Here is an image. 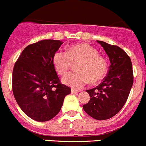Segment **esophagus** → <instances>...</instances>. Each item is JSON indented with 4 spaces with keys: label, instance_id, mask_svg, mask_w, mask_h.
Returning <instances> with one entry per match:
<instances>
[{
    "label": "esophagus",
    "instance_id": "esophagus-1",
    "mask_svg": "<svg viewBox=\"0 0 146 146\" xmlns=\"http://www.w3.org/2000/svg\"><path fill=\"white\" fill-rule=\"evenodd\" d=\"M80 92V91L76 90V89H72V90H71L72 94H76V93H78V92Z\"/></svg>",
    "mask_w": 146,
    "mask_h": 146
}]
</instances>
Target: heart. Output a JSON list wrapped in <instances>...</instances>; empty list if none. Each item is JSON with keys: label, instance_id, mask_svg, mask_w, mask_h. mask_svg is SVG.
I'll use <instances>...</instances> for the list:
<instances>
[{"label": "heart", "instance_id": "obj_1", "mask_svg": "<svg viewBox=\"0 0 146 146\" xmlns=\"http://www.w3.org/2000/svg\"><path fill=\"white\" fill-rule=\"evenodd\" d=\"M78 72L67 74L62 78V82L74 89H80L89 82L96 83L106 75L108 64L106 59L99 55V52L86 43L75 44L67 51L57 50L53 56V64L56 71L64 75L71 68L73 63L79 62Z\"/></svg>", "mask_w": 146, "mask_h": 146}]
</instances>
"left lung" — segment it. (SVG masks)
<instances>
[{"mask_svg": "<svg viewBox=\"0 0 146 146\" xmlns=\"http://www.w3.org/2000/svg\"><path fill=\"white\" fill-rule=\"evenodd\" d=\"M109 56L107 75L96 87L86 90L90 100L83 105L87 114L96 120H106L117 114L126 102L133 83L132 62L121 47L97 40Z\"/></svg>", "mask_w": 146, "mask_h": 146, "instance_id": "1", "label": "left lung"}]
</instances>
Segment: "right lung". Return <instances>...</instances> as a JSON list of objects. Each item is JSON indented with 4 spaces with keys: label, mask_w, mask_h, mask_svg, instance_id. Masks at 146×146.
<instances>
[{
    "label": "right lung",
    "mask_w": 146,
    "mask_h": 146,
    "mask_svg": "<svg viewBox=\"0 0 146 146\" xmlns=\"http://www.w3.org/2000/svg\"><path fill=\"white\" fill-rule=\"evenodd\" d=\"M63 42L43 40L27 46L15 63L13 92L23 111L30 119L47 121L61 110L71 89L60 82L53 56Z\"/></svg>",
    "instance_id": "1"
}]
</instances>
